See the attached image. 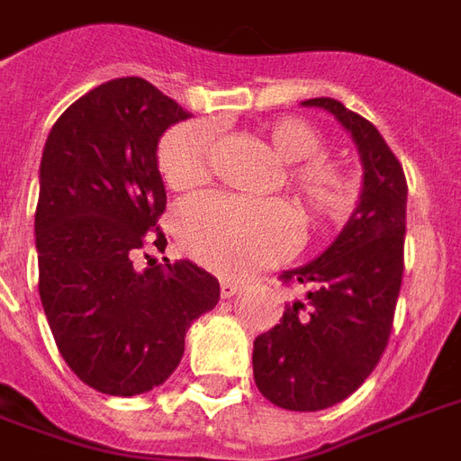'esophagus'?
Listing matches in <instances>:
<instances>
[{
	"label": "esophagus",
	"mask_w": 461,
	"mask_h": 461,
	"mask_svg": "<svg viewBox=\"0 0 461 461\" xmlns=\"http://www.w3.org/2000/svg\"><path fill=\"white\" fill-rule=\"evenodd\" d=\"M240 291H241V285L237 281H221L220 283L221 298H234V295H237Z\"/></svg>",
	"instance_id": "1"
}]
</instances>
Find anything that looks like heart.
Segmentation results:
<instances>
[{"label": "heart", "mask_w": 461, "mask_h": 461, "mask_svg": "<svg viewBox=\"0 0 461 461\" xmlns=\"http://www.w3.org/2000/svg\"><path fill=\"white\" fill-rule=\"evenodd\" d=\"M268 144L293 170L291 190L308 220L339 221L352 212L357 185L332 163L317 161L325 139L303 119H278L266 126ZM212 126L187 122L173 126L158 149V168L173 190H187L207 178L212 153ZM176 234L187 254L224 276H241L274 264L295 244V217L281 203H257L244 197H190L176 210Z\"/></svg>", "instance_id": "b5f03b06"}]
</instances>
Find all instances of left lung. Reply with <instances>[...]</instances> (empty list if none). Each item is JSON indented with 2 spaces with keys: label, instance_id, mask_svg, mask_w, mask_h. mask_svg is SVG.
<instances>
[{
  "label": "left lung",
  "instance_id": "1",
  "mask_svg": "<svg viewBox=\"0 0 461 461\" xmlns=\"http://www.w3.org/2000/svg\"><path fill=\"white\" fill-rule=\"evenodd\" d=\"M330 112L361 161V195L337 240L310 264L285 271L305 298L254 339V381L285 411H325L366 381L386 349L403 281V166L371 122L332 97L300 102Z\"/></svg>",
  "mask_w": 461,
  "mask_h": 461
}]
</instances>
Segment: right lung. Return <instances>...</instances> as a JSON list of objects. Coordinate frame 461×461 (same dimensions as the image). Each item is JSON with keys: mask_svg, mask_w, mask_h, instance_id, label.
Listing matches in <instances>:
<instances>
[{"mask_svg": "<svg viewBox=\"0 0 461 461\" xmlns=\"http://www.w3.org/2000/svg\"><path fill=\"white\" fill-rule=\"evenodd\" d=\"M190 117L141 77H117L73 102L50 129L39 168V293L58 352L107 395H139L178 369L193 320L220 281L193 261L134 257L166 210L158 141Z\"/></svg>", "mask_w": 461, "mask_h": 461, "instance_id": "right-lung-1", "label": "right lung"}]
</instances>
